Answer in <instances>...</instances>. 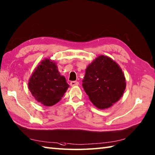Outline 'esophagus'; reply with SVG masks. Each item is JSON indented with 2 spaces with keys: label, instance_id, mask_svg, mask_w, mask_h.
Here are the masks:
<instances>
[{
  "label": "esophagus",
  "instance_id": "esophagus-1",
  "mask_svg": "<svg viewBox=\"0 0 155 155\" xmlns=\"http://www.w3.org/2000/svg\"><path fill=\"white\" fill-rule=\"evenodd\" d=\"M79 84V82L77 81H71V83H70V85L71 86H78Z\"/></svg>",
  "mask_w": 155,
  "mask_h": 155
}]
</instances>
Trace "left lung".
<instances>
[{
	"instance_id": "obj_1",
	"label": "left lung",
	"mask_w": 155,
	"mask_h": 155,
	"mask_svg": "<svg viewBox=\"0 0 155 155\" xmlns=\"http://www.w3.org/2000/svg\"><path fill=\"white\" fill-rule=\"evenodd\" d=\"M82 82L90 100L101 109L109 108L117 102L126 87L120 67L104 55L99 56L88 65Z\"/></svg>"
}]
</instances>
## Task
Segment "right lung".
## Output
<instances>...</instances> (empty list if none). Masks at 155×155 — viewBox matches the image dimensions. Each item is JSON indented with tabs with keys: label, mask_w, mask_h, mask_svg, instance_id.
<instances>
[{
	"label": "right lung",
	"mask_w": 155,
	"mask_h": 155,
	"mask_svg": "<svg viewBox=\"0 0 155 155\" xmlns=\"http://www.w3.org/2000/svg\"><path fill=\"white\" fill-rule=\"evenodd\" d=\"M28 86L36 100L47 107L57 104L69 87L65 78L60 75L56 63L48 59L35 69Z\"/></svg>",
	"instance_id": "obj_1"
}]
</instances>
